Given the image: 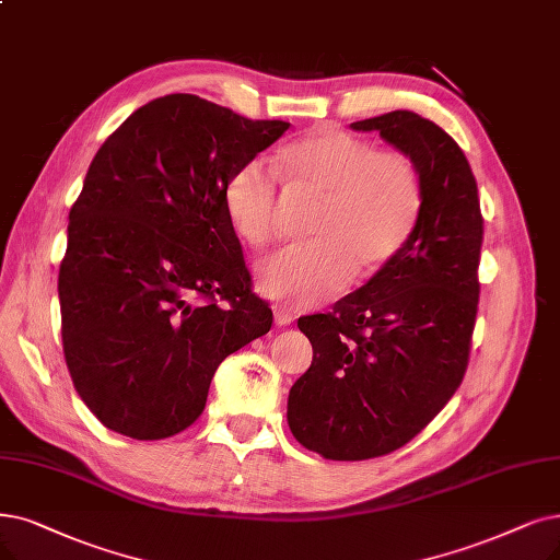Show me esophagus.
<instances>
[{
    "instance_id": "obj_1",
    "label": "esophagus",
    "mask_w": 560,
    "mask_h": 560,
    "mask_svg": "<svg viewBox=\"0 0 560 560\" xmlns=\"http://www.w3.org/2000/svg\"><path fill=\"white\" fill-rule=\"evenodd\" d=\"M273 322H276V326H289V324H292L294 322V315H292V312H287L284 307H276L273 310Z\"/></svg>"
}]
</instances>
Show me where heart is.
<instances>
[{
    "label": "heart",
    "mask_w": 560,
    "mask_h": 560,
    "mask_svg": "<svg viewBox=\"0 0 560 560\" xmlns=\"http://www.w3.org/2000/svg\"><path fill=\"white\" fill-rule=\"evenodd\" d=\"M276 172L294 190L319 197L312 241L289 245L257 266L268 299L310 307L349 280L370 278L407 243L420 211V176L407 153L335 126H317L276 153ZM234 234L259 250L273 236L276 182L259 161L236 167L222 188Z\"/></svg>",
    "instance_id": "heart-1"
}]
</instances>
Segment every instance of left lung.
<instances>
[{
    "label": "left lung",
    "mask_w": 560,
    "mask_h": 560,
    "mask_svg": "<svg viewBox=\"0 0 560 560\" xmlns=\"http://www.w3.org/2000/svg\"><path fill=\"white\" fill-rule=\"evenodd\" d=\"M407 153L420 211L401 250L326 315L299 319L312 365L289 390V430L326 459L409 443L459 388L478 312L482 215L476 176L434 121L395 109L353 121Z\"/></svg>",
    "instance_id": "obj_1"
}]
</instances>
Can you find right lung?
<instances>
[{"instance_id":"1","label":"right lung","mask_w":560,"mask_h":560,"mask_svg":"<svg viewBox=\"0 0 560 560\" xmlns=\"http://www.w3.org/2000/svg\"><path fill=\"white\" fill-rule=\"evenodd\" d=\"M287 128L170 94L94 155L69 213L59 305L73 386L107 430L138 441L184 432L218 365L271 330L222 188Z\"/></svg>"}]
</instances>
